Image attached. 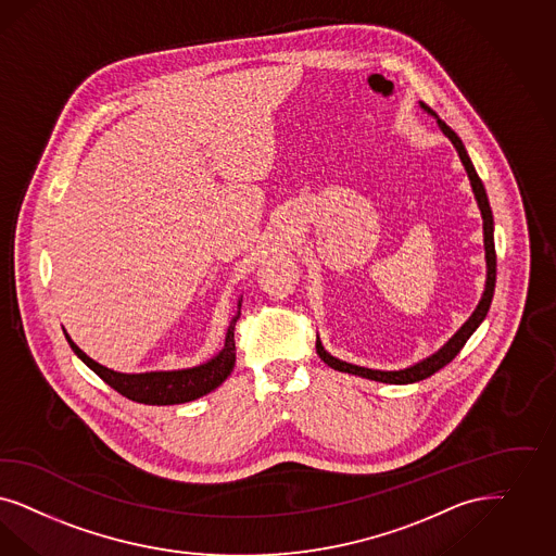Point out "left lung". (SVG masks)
<instances>
[{
  "label": "left lung",
  "instance_id": "left-lung-1",
  "mask_svg": "<svg viewBox=\"0 0 556 556\" xmlns=\"http://www.w3.org/2000/svg\"><path fill=\"white\" fill-rule=\"evenodd\" d=\"M419 106H421L422 111H425L427 115H431L435 121H438V125H440V129L443 131V135L454 143V148H456V152H458L459 160H462V166H464V170L468 174L470 187H472L475 199H477V205H479L480 215H482V238H484L486 281H484V291H482V295H480L479 306L475 307V312L470 314V318H468L464 325L459 326L458 330H456V334H454L447 343H443V346H440L433 355L425 357V359L417 362V364L403 367V369L386 371V369H371V367H362V365L346 364L343 359H339V357H334V355H330V353L326 351L325 345H323V341H320V337L316 339V353L320 355V359H323L326 365H330V367H332V369H337V371L351 374V376H359V378L374 380V382L415 383L421 382V380L429 378V376H433L435 371H440L443 365L450 364V362L458 355L459 351H462V346L466 345V341L472 337V332L482 325V320H484V318H486V314H489L491 302H493V293H495V279H497L495 222H493V211H491V205H489V197H486V191H484V185H482L479 174L475 170V164H472V160H470V155L466 152V148H464V143H462V139L456 135V131H454V129H450V127L441 121L440 116L435 115V113H433L425 102H419Z\"/></svg>",
  "mask_w": 556,
  "mask_h": 556
}]
</instances>
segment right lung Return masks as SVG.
<instances>
[{"instance_id": "1", "label": "right lung", "mask_w": 556, "mask_h": 556, "mask_svg": "<svg viewBox=\"0 0 556 556\" xmlns=\"http://www.w3.org/2000/svg\"><path fill=\"white\" fill-rule=\"evenodd\" d=\"M242 298L238 300V312L231 318L226 341L217 355H213L205 364L185 367V369H170V371H143V374H123L109 369L98 364L92 357H88L79 346L72 341V337L65 332V339L72 346L77 357L88 365L97 376H100L111 388H115L118 394L127 396L129 401L141 404H182L197 401L211 390H215L219 383L226 382L236 364V343H233V326L240 318Z\"/></svg>"}]
</instances>
